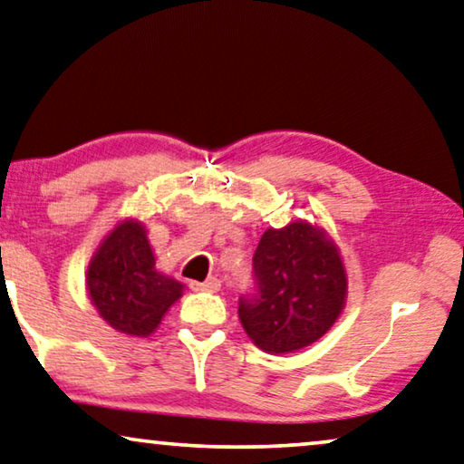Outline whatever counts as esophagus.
<instances>
[{
	"mask_svg": "<svg viewBox=\"0 0 464 464\" xmlns=\"http://www.w3.org/2000/svg\"><path fill=\"white\" fill-rule=\"evenodd\" d=\"M192 291H207V293H218L221 288V280L219 278H209L205 282H190Z\"/></svg>",
	"mask_w": 464,
	"mask_h": 464,
	"instance_id": "1",
	"label": "esophagus"
}]
</instances>
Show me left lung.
<instances>
[{"label": "left lung", "mask_w": 464, "mask_h": 464, "mask_svg": "<svg viewBox=\"0 0 464 464\" xmlns=\"http://www.w3.org/2000/svg\"><path fill=\"white\" fill-rule=\"evenodd\" d=\"M347 278L337 248L305 221L267 230L253 255V288L238 315L253 343L288 353L318 341L339 318Z\"/></svg>", "instance_id": "left-lung-1"}]
</instances>
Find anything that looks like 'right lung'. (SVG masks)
<instances>
[{"label":"right lung","instance_id":"right-lung-1","mask_svg":"<svg viewBox=\"0 0 464 464\" xmlns=\"http://www.w3.org/2000/svg\"><path fill=\"white\" fill-rule=\"evenodd\" d=\"M93 305L109 324L131 337H146L182 295L178 280L157 272L140 221H125L98 248L87 270Z\"/></svg>","mask_w":464,"mask_h":464}]
</instances>
